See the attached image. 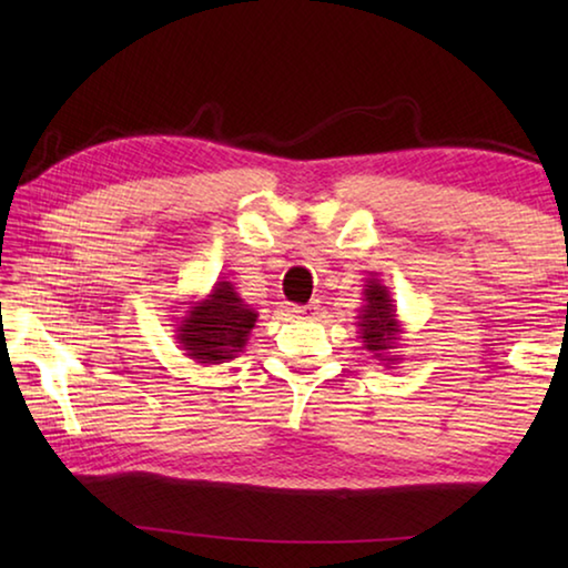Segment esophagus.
Masks as SVG:
<instances>
[{"label": "esophagus", "mask_w": 568, "mask_h": 568, "mask_svg": "<svg viewBox=\"0 0 568 568\" xmlns=\"http://www.w3.org/2000/svg\"><path fill=\"white\" fill-rule=\"evenodd\" d=\"M291 313L295 315V318H305V321H311V318H315V315H318V305H315V303H307V305H295Z\"/></svg>", "instance_id": "esophagus-1"}]
</instances>
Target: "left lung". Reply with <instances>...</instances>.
Listing matches in <instances>:
<instances>
[{
    "label": "left lung",
    "mask_w": 568,
    "mask_h": 568,
    "mask_svg": "<svg viewBox=\"0 0 568 568\" xmlns=\"http://www.w3.org/2000/svg\"><path fill=\"white\" fill-rule=\"evenodd\" d=\"M358 333L363 348L373 353V358L381 361L386 368L400 358L396 348L400 345L403 325L398 321L396 303H393L390 291L378 281V275H371L363 287V305L358 307Z\"/></svg>",
    "instance_id": "obj_1"
}]
</instances>
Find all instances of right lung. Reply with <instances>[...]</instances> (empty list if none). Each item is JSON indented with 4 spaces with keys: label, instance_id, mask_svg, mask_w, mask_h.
Instances as JSON below:
<instances>
[{
    "label": "right lung",
    "instance_id": "add662e5",
    "mask_svg": "<svg viewBox=\"0 0 568 568\" xmlns=\"http://www.w3.org/2000/svg\"><path fill=\"white\" fill-rule=\"evenodd\" d=\"M185 305V315L178 318L175 341L190 361L220 365L245 351L257 311L237 295L233 283L220 277L205 297Z\"/></svg>",
    "mask_w": 568,
    "mask_h": 568
}]
</instances>
